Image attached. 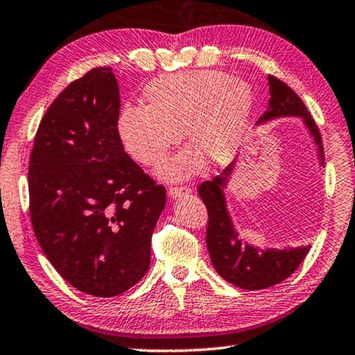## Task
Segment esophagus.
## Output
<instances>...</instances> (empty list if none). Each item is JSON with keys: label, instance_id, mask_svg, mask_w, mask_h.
I'll use <instances>...</instances> for the list:
<instances>
[{"label": "esophagus", "instance_id": "esophagus-1", "mask_svg": "<svg viewBox=\"0 0 355 355\" xmlns=\"http://www.w3.org/2000/svg\"><path fill=\"white\" fill-rule=\"evenodd\" d=\"M167 193H168V198L178 199V198H182V196H188L191 193V189L183 188V187H171Z\"/></svg>", "mask_w": 355, "mask_h": 355}]
</instances>
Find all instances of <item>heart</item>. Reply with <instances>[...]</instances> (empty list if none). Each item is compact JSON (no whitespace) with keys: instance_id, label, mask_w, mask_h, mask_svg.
<instances>
[{"instance_id":"1","label":"heart","mask_w":355,"mask_h":355,"mask_svg":"<svg viewBox=\"0 0 355 355\" xmlns=\"http://www.w3.org/2000/svg\"><path fill=\"white\" fill-rule=\"evenodd\" d=\"M144 107L126 105L116 116L118 139L126 153L145 167L166 161L183 132L188 145L210 162L227 161L243 136L252 107V88L218 71L171 74L150 82ZM194 151L178 155L162 167L167 180H183L200 171Z\"/></svg>"}]
</instances>
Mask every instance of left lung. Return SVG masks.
Segmentation results:
<instances>
[{
	"label": "left lung",
	"mask_w": 355,
	"mask_h": 355,
	"mask_svg": "<svg viewBox=\"0 0 355 355\" xmlns=\"http://www.w3.org/2000/svg\"><path fill=\"white\" fill-rule=\"evenodd\" d=\"M270 101L266 114L259 118V123L284 116H299L308 132L311 134L318 147V156L320 166H324V148L320 132L309 115L303 101L291 87L281 82L279 78L268 76ZM235 168V161L224 168L221 175L210 182H204L199 187V196L204 200L208 211L207 226V248L210 252L213 267L219 277L241 289L257 291L267 289L289 278L300 266L308 254V246L297 248H266L250 245L239 239V232L234 226L230 213L227 211V202L224 189Z\"/></svg>",
	"instance_id": "1"
}]
</instances>
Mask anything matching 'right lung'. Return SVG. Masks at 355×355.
<instances>
[{
  "label": "right lung",
  "instance_id": "obj_1",
  "mask_svg": "<svg viewBox=\"0 0 355 355\" xmlns=\"http://www.w3.org/2000/svg\"><path fill=\"white\" fill-rule=\"evenodd\" d=\"M120 89L94 67L58 94L30 157V216L44 254L67 283L94 297L123 294L150 268L166 189L144 173L116 134Z\"/></svg>",
  "mask_w": 355,
  "mask_h": 355
}]
</instances>
